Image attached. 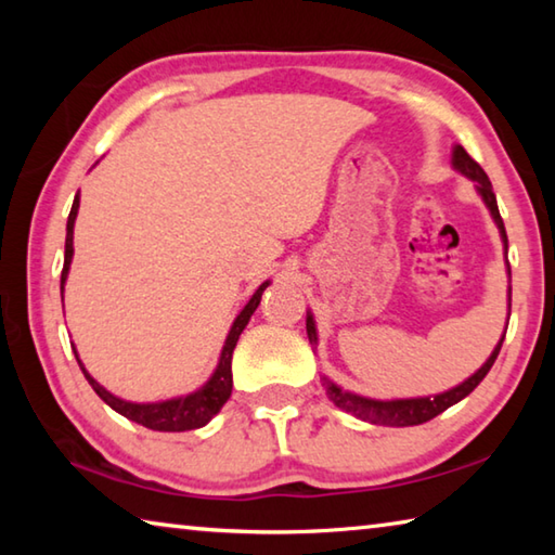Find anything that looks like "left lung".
Wrapping results in <instances>:
<instances>
[{"mask_svg": "<svg viewBox=\"0 0 555 555\" xmlns=\"http://www.w3.org/2000/svg\"><path fill=\"white\" fill-rule=\"evenodd\" d=\"M453 166L457 168L460 173H465L467 178H473L477 183V191H480L482 201L487 208H490L492 218L496 222V228L502 232V240H504V247H506V230H504V222H502V215L500 208H496V198H494V191H492V183L490 178H487L485 168L475 162L473 156H469L463 146H455L453 152ZM506 267H509V261H506ZM512 274V269H509ZM306 331L308 337H311V343H315V323H313V315L306 318ZM502 343L504 337L500 340V345L494 347V352L490 354V360H487L480 370H477L473 377L467 382L460 384V387L450 389L438 393V397H424V399H397V401H374V399H364V397H357V393L350 391H343L340 387H335L333 382H323L325 393L333 399L335 406L345 409L347 413H352V416L362 418V421H370V424H377V426H418V424H426V421L436 418L438 413H443L446 409L453 406L460 399H465L469 391H473L477 384H480L487 372L492 370V364L496 360V354L502 350Z\"/></svg>", "mask_w": 555, "mask_h": 555, "instance_id": "obj_1", "label": "left lung"}]
</instances>
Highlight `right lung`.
<instances>
[{
	"label": "right lung",
	"instance_id": "right-lung-1",
	"mask_svg": "<svg viewBox=\"0 0 555 555\" xmlns=\"http://www.w3.org/2000/svg\"><path fill=\"white\" fill-rule=\"evenodd\" d=\"M78 208H80V198L75 195L73 208L68 215V228H65V259H63V271H61V288L65 284V276H68L70 259H73V224H75V218H78ZM267 286H269V281H264V284L255 291V296H251L249 304L242 308L237 321L232 323L228 340H224V347H222L220 364H218V370H215L212 377L208 379V384H205V387L198 391L188 393V397L168 399V401H158V403L121 401L117 397H112L105 387H100V384L90 377L88 370L82 367V362L78 360L80 370H82V374H86V379L90 382V387L95 389L98 397L105 401L107 406L121 413L125 418L134 421V424H142L152 430H166V434H181V430L201 428L208 424L215 413L224 406V401L230 399V393H232V350L240 340V333L244 331V325L249 323L251 313L257 311L261 294H264ZM73 352H75V347H73Z\"/></svg>",
	"mask_w": 555,
	"mask_h": 555
}]
</instances>
